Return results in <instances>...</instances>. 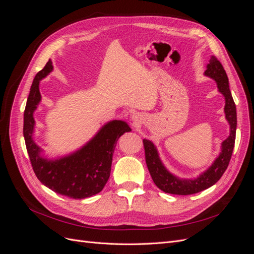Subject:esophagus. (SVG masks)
I'll use <instances>...</instances> for the list:
<instances>
[{"label":"esophagus","mask_w":254,"mask_h":254,"mask_svg":"<svg viewBox=\"0 0 254 254\" xmlns=\"http://www.w3.org/2000/svg\"><path fill=\"white\" fill-rule=\"evenodd\" d=\"M132 119H133L134 121H136V117H135V115H133V117H132Z\"/></svg>","instance_id":"1"}]
</instances>
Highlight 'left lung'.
I'll list each match as a JSON object with an SVG mask.
<instances>
[{
    "label": "left lung",
    "mask_w": 254,
    "mask_h": 254,
    "mask_svg": "<svg viewBox=\"0 0 254 254\" xmlns=\"http://www.w3.org/2000/svg\"><path fill=\"white\" fill-rule=\"evenodd\" d=\"M204 74L217 82L219 92L226 98L225 113L226 119L230 124V129H231L230 130V135L222 142L220 155L215 160L213 165L206 172L201 174L197 179L194 180H180L176 178L171 173H168L166 168L163 166L162 162H161V160L159 159L155 145L148 140H143L145 160L151 178L161 190L168 194L191 195L211 188L224 175L232 157L235 144L237 121L236 107L233 101L231 91L229 89V79L227 73L224 66L220 64V61L215 56H212V58L210 59V64L206 65Z\"/></svg>",
    "instance_id": "obj_1"
}]
</instances>
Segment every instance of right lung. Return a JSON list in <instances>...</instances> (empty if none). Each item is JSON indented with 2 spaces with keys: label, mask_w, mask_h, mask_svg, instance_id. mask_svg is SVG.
I'll return each instance as SVG.
<instances>
[{
  "label": "right lung",
  "mask_w": 254,
  "mask_h": 254,
  "mask_svg": "<svg viewBox=\"0 0 254 254\" xmlns=\"http://www.w3.org/2000/svg\"><path fill=\"white\" fill-rule=\"evenodd\" d=\"M53 70L52 61L38 72L30 87L24 110V134L30 164L37 178L57 194L73 199L91 197L101 191L109 179L114 148L119 137L130 131L123 121L105 125L86 146L73 155L55 161L40 157V148L33 141L35 120L33 113L40 102L39 81Z\"/></svg>",
  "instance_id": "add662e5"
}]
</instances>
